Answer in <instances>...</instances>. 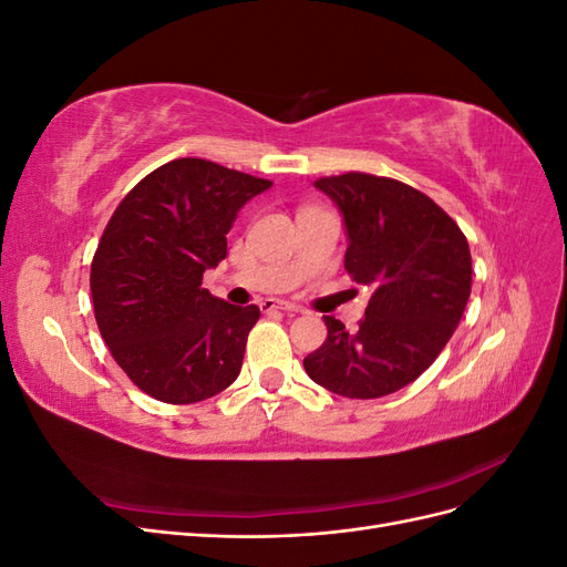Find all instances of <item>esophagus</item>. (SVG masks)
Instances as JSON below:
<instances>
[{
    "instance_id": "34e87169",
    "label": "esophagus",
    "mask_w": 567,
    "mask_h": 567,
    "mask_svg": "<svg viewBox=\"0 0 567 567\" xmlns=\"http://www.w3.org/2000/svg\"><path fill=\"white\" fill-rule=\"evenodd\" d=\"M262 310L265 312H274V310H284V312H302V307L296 302H286V300H271L267 298L262 302Z\"/></svg>"
}]
</instances>
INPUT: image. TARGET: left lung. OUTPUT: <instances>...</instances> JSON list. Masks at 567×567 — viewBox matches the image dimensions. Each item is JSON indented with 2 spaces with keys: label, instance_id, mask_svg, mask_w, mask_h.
<instances>
[{
  "label": "left lung",
  "instance_id": "obj_1",
  "mask_svg": "<svg viewBox=\"0 0 567 567\" xmlns=\"http://www.w3.org/2000/svg\"><path fill=\"white\" fill-rule=\"evenodd\" d=\"M315 186L346 219V269L371 288V300L352 333L323 317L329 336L302 364L342 398H383L416 381L456 331L473 281L468 241L433 198L404 182L346 173Z\"/></svg>",
  "mask_w": 567,
  "mask_h": 567
}]
</instances>
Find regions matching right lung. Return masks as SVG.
Wrapping results in <instances>:
<instances>
[{"label": "right lung", "instance_id": "obj_1", "mask_svg": "<svg viewBox=\"0 0 567 567\" xmlns=\"http://www.w3.org/2000/svg\"><path fill=\"white\" fill-rule=\"evenodd\" d=\"M269 179L203 158L153 169L120 200L92 260L101 338L127 379L167 404H194L229 388L244 364L257 305L200 288L227 257L236 213Z\"/></svg>", "mask_w": 567, "mask_h": 567}]
</instances>
